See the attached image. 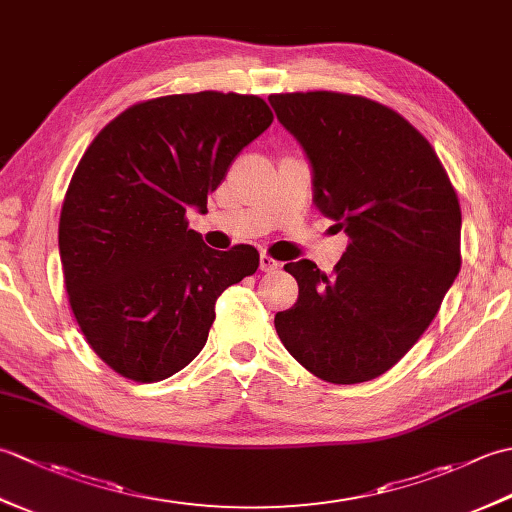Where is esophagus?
Here are the masks:
<instances>
[{
  "label": "esophagus",
  "mask_w": 512,
  "mask_h": 512,
  "mask_svg": "<svg viewBox=\"0 0 512 512\" xmlns=\"http://www.w3.org/2000/svg\"><path fill=\"white\" fill-rule=\"evenodd\" d=\"M259 268H262L264 273H273V270H277V268H279V262H275L273 257L264 253L262 257H259Z\"/></svg>",
  "instance_id": "esophagus-1"
}]
</instances>
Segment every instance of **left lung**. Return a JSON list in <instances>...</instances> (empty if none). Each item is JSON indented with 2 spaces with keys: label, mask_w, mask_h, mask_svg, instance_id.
<instances>
[{
  "label": "left lung",
  "mask_w": 512,
  "mask_h": 512,
  "mask_svg": "<svg viewBox=\"0 0 512 512\" xmlns=\"http://www.w3.org/2000/svg\"><path fill=\"white\" fill-rule=\"evenodd\" d=\"M312 165L317 209L350 237L332 275L286 264L295 306L275 328L297 361L334 385L378 378L405 356L460 273L462 213L436 151L398 112L341 92L270 94Z\"/></svg>",
  "instance_id": "1"
}]
</instances>
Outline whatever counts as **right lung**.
Wrapping results in <instances>:
<instances>
[{"instance_id":"1","label":"right lung","mask_w":512,"mask_h":512,"mask_svg":"<svg viewBox=\"0 0 512 512\" xmlns=\"http://www.w3.org/2000/svg\"><path fill=\"white\" fill-rule=\"evenodd\" d=\"M270 123L253 94H171L127 107L85 149L61 206L59 253L74 319L116 374L158 383L187 367L217 297L257 270L253 246L209 248L187 211H206Z\"/></svg>"}]
</instances>
